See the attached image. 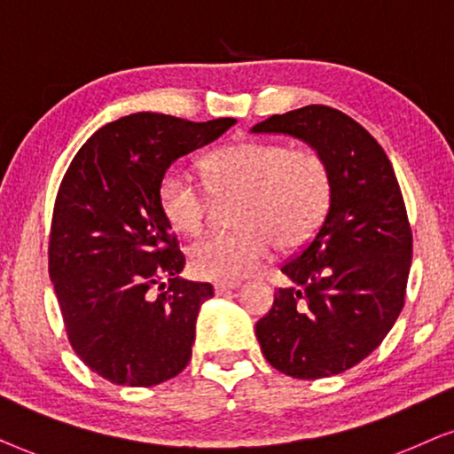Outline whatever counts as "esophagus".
Returning <instances> with one entry per match:
<instances>
[{"mask_svg":"<svg viewBox=\"0 0 454 454\" xmlns=\"http://www.w3.org/2000/svg\"><path fill=\"white\" fill-rule=\"evenodd\" d=\"M239 286H240L239 280H217L214 284V290H215V294H222V293H228V290L239 288Z\"/></svg>","mask_w":454,"mask_h":454,"instance_id":"1","label":"esophagus"}]
</instances>
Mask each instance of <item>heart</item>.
I'll use <instances>...</instances> for the list:
<instances>
[{
    "instance_id": "heart-1",
    "label": "heart",
    "mask_w": 454,
    "mask_h": 454,
    "mask_svg": "<svg viewBox=\"0 0 454 454\" xmlns=\"http://www.w3.org/2000/svg\"><path fill=\"white\" fill-rule=\"evenodd\" d=\"M215 197L239 195L237 231L214 232L189 249L199 276L234 280L251 274L271 245L290 251L316 237L332 201L330 168L316 151L280 143L243 141L228 145L203 161ZM157 203L178 234L201 232L207 197L183 170L172 168L160 180Z\"/></svg>"
}]
</instances>
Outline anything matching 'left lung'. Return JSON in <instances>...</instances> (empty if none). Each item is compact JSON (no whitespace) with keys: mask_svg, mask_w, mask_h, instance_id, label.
<instances>
[{"mask_svg":"<svg viewBox=\"0 0 454 454\" xmlns=\"http://www.w3.org/2000/svg\"><path fill=\"white\" fill-rule=\"evenodd\" d=\"M251 132L299 138L332 176L328 215L282 265L290 284L255 324L257 340L286 376H336L380 347L404 305L413 237L401 186L376 138L334 107L276 114Z\"/></svg>","mask_w":454,"mask_h":454,"instance_id":"left-lung-1","label":"left lung"}]
</instances>
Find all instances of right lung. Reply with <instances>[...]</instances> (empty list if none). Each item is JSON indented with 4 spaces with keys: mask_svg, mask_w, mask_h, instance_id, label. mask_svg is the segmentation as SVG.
Instances as JSON below:
<instances>
[{
    "mask_svg": "<svg viewBox=\"0 0 454 454\" xmlns=\"http://www.w3.org/2000/svg\"><path fill=\"white\" fill-rule=\"evenodd\" d=\"M234 122L130 114L97 130L64 174L50 276L72 348L112 384H161L191 361L199 309L214 286L180 278L184 255L157 189L178 157Z\"/></svg>",
    "mask_w": 454,
    "mask_h": 454,
    "instance_id": "right-lung-1",
    "label": "right lung"
}]
</instances>
